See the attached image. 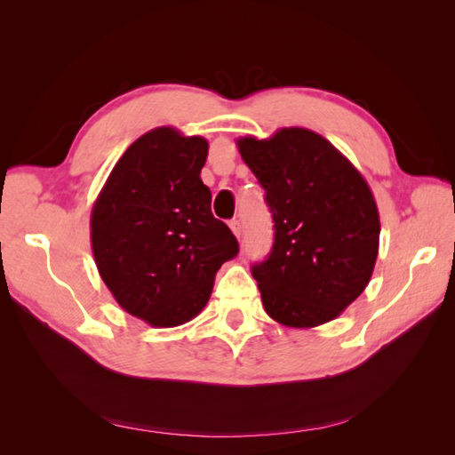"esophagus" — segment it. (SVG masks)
I'll return each instance as SVG.
<instances>
[{
  "instance_id": "1",
  "label": "esophagus",
  "mask_w": 455,
  "mask_h": 455,
  "mask_svg": "<svg viewBox=\"0 0 455 455\" xmlns=\"http://www.w3.org/2000/svg\"><path fill=\"white\" fill-rule=\"evenodd\" d=\"M229 228H231V231H233V235H235L237 239L241 237V222L237 218H233V220H229Z\"/></svg>"
}]
</instances>
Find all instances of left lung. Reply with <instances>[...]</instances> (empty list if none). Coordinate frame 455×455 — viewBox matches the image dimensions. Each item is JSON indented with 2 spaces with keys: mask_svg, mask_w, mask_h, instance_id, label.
<instances>
[{
  "mask_svg": "<svg viewBox=\"0 0 455 455\" xmlns=\"http://www.w3.org/2000/svg\"><path fill=\"white\" fill-rule=\"evenodd\" d=\"M237 146L275 224L271 252L251 269L267 315L294 328L336 319L363 294L378 258L379 214L366 180L307 129Z\"/></svg>",
  "mask_w": 455,
  "mask_h": 455,
  "instance_id": "obj_1",
  "label": "left lung"
}]
</instances>
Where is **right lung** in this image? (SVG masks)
Returning a JSON list of instances; mask_svg holds the SVG:
<instances>
[{
    "label": "right lung",
    "mask_w": 455,
    "mask_h": 455,
    "mask_svg": "<svg viewBox=\"0 0 455 455\" xmlns=\"http://www.w3.org/2000/svg\"><path fill=\"white\" fill-rule=\"evenodd\" d=\"M209 144L159 127L116 163L91 214L96 267L127 313L151 326L194 319L239 243L201 180Z\"/></svg>",
    "instance_id": "1"
}]
</instances>
